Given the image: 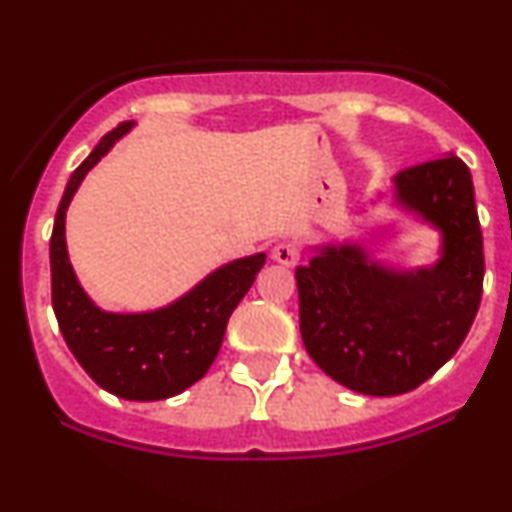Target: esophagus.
<instances>
[{
	"label": "esophagus",
	"instance_id": "esophagus-1",
	"mask_svg": "<svg viewBox=\"0 0 512 512\" xmlns=\"http://www.w3.org/2000/svg\"><path fill=\"white\" fill-rule=\"evenodd\" d=\"M272 257L274 262L284 264V267H296L298 260H301V248L293 240H281V243L274 245Z\"/></svg>",
	"mask_w": 512,
	"mask_h": 512
}]
</instances>
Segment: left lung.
<instances>
[{
	"instance_id": "obj_1",
	"label": "left lung",
	"mask_w": 512,
	"mask_h": 512,
	"mask_svg": "<svg viewBox=\"0 0 512 512\" xmlns=\"http://www.w3.org/2000/svg\"><path fill=\"white\" fill-rule=\"evenodd\" d=\"M402 209L443 236L433 267L399 272L358 245H325L296 269L301 337L313 361L361 395H404L448 363L484 286V238L469 168L457 156L395 175Z\"/></svg>"
}]
</instances>
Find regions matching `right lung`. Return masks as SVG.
I'll list each match as a JSON object with an SVG mask.
<instances>
[{
	"label": "right lung",
	"instance_id": "right-lung-1",
	"mask_svg": "<svg viewBox=\"0 0 512 512\" xmlns=\"http://www.w3.org/2000/svg\"><path fill=\"white\" fill-rule=\"evenodd\" d=\"M132 125L122 122L105 134L64 187L50 238L52 308L64 342L96 385L132 402H156L180 395L204 378L221 349L228 317L243 301L267 255L257 252L223 264L190 293L151 313L122 315L98 308L81 289L69 262L64 216L88 170Z\"/></svg>",
	"mask_w": 512,
	"mask_h": 512
}]
</instances>
